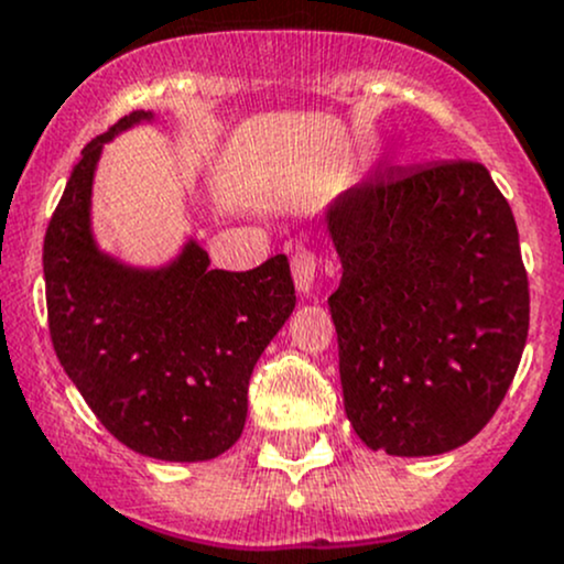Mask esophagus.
<instances>
[{
	"label": "esophagus",
	"instance_id": "esophagus-1",
	"mask_svg": "<svg viewBox=\"0 0 564 564\" xmlns=\"http://www.w3.org/2000/svg\"><path fill=\"white\" fill-rule=\"evenodd\" d=\"M292 278L300 294H311L313 278H316V257L311 251H300L292 257Z\"/></svg>",
	"mask_w": 564,
	"mask_h": 564
}]
</instances>
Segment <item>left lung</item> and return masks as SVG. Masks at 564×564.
Segmentation results:
<instances>
[{"label": "left lung", "mask_w": 564, "mask_h": 564, "mask_svg": "<svg viewBox=\"0 0 564 564\" xmlns=\"http://www.w3.org/2000/svg\"><path fill=\"white\" fill-rule=\"evenodd\" d=\"M346 416L367 448L465 446L511 387L530 289L511 205L484 164L376 170L324 210Z\"/></svg>", "instance_id": "1"}]
</instances>
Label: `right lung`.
<instances>
[{
  "instance_id": "add662e5",
  "label": "right lung",
  "mask_w": 564,
  "mask_h": 564,
  "mask_svg": "<svg viewBox=\"0 0 564 564\" xmlns=\"http://www.w3.org/2000/svg\"><path fill=\"white\" fill-rule=\"evenodd\" d=\"M138 110L83 148L45 232L51 340L64 372L112 437L162 462H207L246 426L248 381L297 294L283 253L248 272L210 270L188 235L164 264H132L94 232L105 145L153 123Z\"/></svg>"
}]
</instances>
